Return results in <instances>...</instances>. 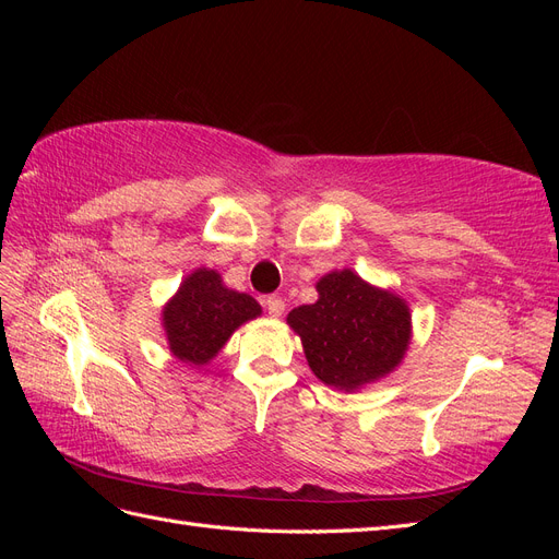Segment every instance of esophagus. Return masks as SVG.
<instances>
[{"label":"esophagus","instance_id":"34e87169","mask_svg":"<svg viewBox=\"0 0 559 559\" xmlns=\"http://www.w3.org/2000/svg\"><path fill=\"white\" fill-rule=\"evenodd\" d=\"M263 302H265V310L273 314V317H280L284 312V308H286L284 300L280 296H267Z\"/></svg>","mask_w":559,"mask_h":559}]
</instances>
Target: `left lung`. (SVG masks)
Returning a JSON list of instances; mask_svg holds the SVG:
<instances>
[{
  "label": "left lung",
  "mask_w": 559,
  "mask_h": 559,
  "mask_svg": "<svg viewBox=\"0 0 559 559\" xmlns=\"http://www.w3.org/2000/svg\"><path fill=\"white\" fill-rule=\"evenodd\" d=\"M319 300L286 317L300 335L312 373L345 392L386 376L411 343L405 302L366 284L352 270L317 282Z\"/></svg>",
  "instance_id": "8db88e82"
}]
</instances>
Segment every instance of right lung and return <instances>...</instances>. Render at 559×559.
<instances>
[{"label":"right lung","instance_id":"add662e5","mask_svg":"<svg viewBox=\"0 0 559 559\" xmlns=\"http://www.w3.org/2000/svg\"><path fill=\"white\" fill-rule=\"evenodd\" d=\"M259 314L261 306L251 296L226 289L218 273L200 267L167 302L163 324L175 357L200 366L216 357L235 329Z\"/></svg>","mask_w":559,"mask_h":559}]
</instances>
